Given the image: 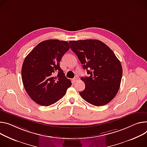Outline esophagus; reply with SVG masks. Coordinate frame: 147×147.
Returning a JSON list of instances; mask_svg holds the SVG:
<instances>
[{
  "label": "esophagus",
  "instance_id": "esophagus-1",
  "mask_svg": "<svg viewBox=\"0 0 147 147\" xmlns=\"http://www.w3.org/2000/svg\"><path fill=\"white\" fill-rule=\"evenodd\" d=\"M77 80H78V78H74L73 79V81L74 82H77Z\"/></svg>",
  "mask_w": 147,
  "mask_h": 147
}]
</instances>
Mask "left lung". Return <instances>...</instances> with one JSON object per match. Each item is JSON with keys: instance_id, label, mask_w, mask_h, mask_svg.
Here are the masks:
<instances>
[{"instance_id": "1", "label": "left lung", "mask_w": 147, "mask_h": 147, "mask_svg": "<svg viewBox=\"0 0 147 147\" xmlns=\"http://www.w3.org/2000/svg\"><path fill=\"white\" fill-rule=\"evenodd\" d=\"M69 43L88 74L81 78L85 89L80 95L93 105L108 104L116 96L121 83L123 69L120 61L109 47L98 40H80Z\"/></svg>"}]
</instances>
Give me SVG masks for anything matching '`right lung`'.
I'll return each mask as SVG.
<instances>
[{
    "label": "right lung",
    "instance_id": "add662e5",
    "mask_svg": "<svg viewBox=\"0 0 147 147\" xmlns=\"http://www.w3.org/2000/svg\"><path fill=\"white\" fill-rule=\"evenodd\" d=\"M70 49L67 42L47 40L38 43L26 56L22 69L24 87L36 103L49 106L58 101L71 86L60 67Z\"/></svg>",
    "mask_w": 147,
    "mask_h": 147
}]
</instances>
